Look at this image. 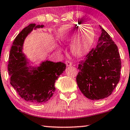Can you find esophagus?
Listing matches in <instances>:
<instances>
[{"label": "esophagus", "instance_id": "esophagus-1", "mask_svg": "<svg viewBox=\"0 0 130 130\" xmlns=\"http://www.w3.org/2000/svg\"><path fill=\"white\" fill-rule=\"evenodd\" d=\"M66 64L67 67H69V66H71L72 64L70 61H69V60H66Z\"/></svg>", "mask_w": 130, "mask_h": 130}]
</instances>
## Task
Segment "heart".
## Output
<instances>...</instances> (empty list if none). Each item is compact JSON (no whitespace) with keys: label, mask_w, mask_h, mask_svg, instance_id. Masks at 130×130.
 I'll list each match as a JSON object with an SVG mask.
<instances>
[{"label":"heart","mask_w":130,"mask_h":130,"mask_svg":"<svg viewBox=\"0 0 130 130\" xmlns=\"http://www.w3.org/2000/svg\"><path fill=\"white\" fill-rule=\"evenodd\" d=\"M58 36L63 41H70L75 38L72 45L74 55L83 56L89 53L95 40V31L89 25L72 23L65 25L58 31Z\"/></svg>","instance_id":"1"}]
</instances>
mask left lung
Instances as JSON below:
<instances>
[{
	"label": "left lung",
	"mask_w": 130,
	"mask_h": 130,
	"mask_svg": "<svg viewBox=\"0 0 130 130\" xmlns=\"http://www.w3.org/2000/svg\"><path fill=\"white\" fill-rule=\"evenodd\" d=\"M100 26L101 37L97 45L79 61L76 82L83 95L91 100L111 95L120 78V53L112 38Z\"/></svg>",
	"instance_id": "left-lung-1"
}]
</instances>
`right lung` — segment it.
<instances>
[{"mask_svg":"<svg viewBox=\"0 0 130 130\" xmlns=\"http://www.w3.org/2000/svg\"><path fill=\"white\" fill-rule=\"evenodd\" d=\"M43 26L31 24L24 28L14 40L9 57L10 85L23 99L35 104L45 103L52 97L56 90V80L66 67L64 63L50 61H43L37 68L26 66L22 51L25 38L34 28Z\"/></svg>","mask_w":130,"mask_h":130,"instance_id":"add662e5","label":"right lung"}]
</instances>
